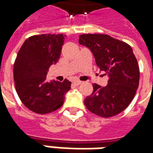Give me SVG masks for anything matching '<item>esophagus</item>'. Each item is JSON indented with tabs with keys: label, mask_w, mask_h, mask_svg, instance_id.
Wrapping results in <instances>:
<instances>
[{
	"label": "esophagus",
	"mask_w": 153,
	"mask_h": 153,
	"mask_svg": "<svg viewBox=\"0 0 153 153\" xmlns=\"http://www.w3.org/2000/svg\"><path fill=\"white\" fill-rule=\"evenodd\" d=\"M81 81L80 80H75V81H74L73 83L75 85V86H78V85H79V84H81Z\"/></svg>",
	"instance_id": "34e87169"
}]
</instances>
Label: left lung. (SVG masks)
<instances>
[{"label": "left lung", "mask_w": 153, "mask_h": 153, "mask_svg": "<svg viewBox=\"0 0 153 153\" xmlns=\"http://www.w3.org/2000/svg\"><path fill=\"white\" fill-rule=\"evenodd\" d=\"M79 42L92 51L97 65L108 76V84L93 83L84 105L95 115L109 118L126 109L139 83V67L131 47L106 34H81Z\"/></svg>", "instance_id": "left-lung-1"}]
</instances>
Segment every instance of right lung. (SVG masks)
Listing matches in <instances>:
<instances>
[{"label": "right lung", "instance_id": "add662e5", "mask_svg": "<svg viewBox=\"0 0 153 153\" xmlns=\"http://www.w3.org/2000/svg\"><path fill=\"white\" fill-rule=\"evenodd\" d=\"M65 35H34L26 39L14 63V80L19 99L27 108L38 114L53 112L63 105L71 83L47 82V74L60 56Z\"/></svg>", "mask_w": 153, "mask_h": 153}]
</instances>
